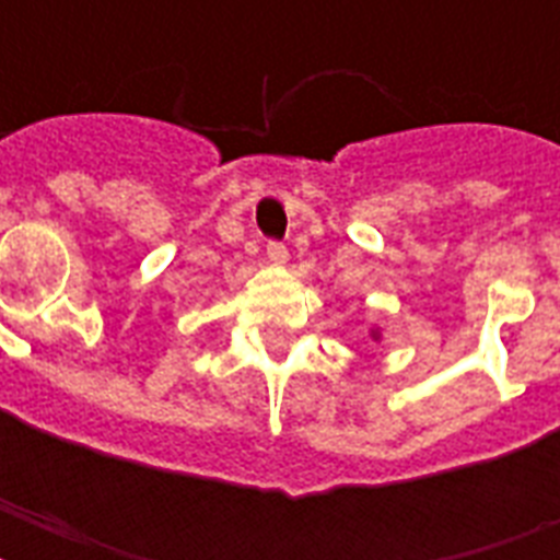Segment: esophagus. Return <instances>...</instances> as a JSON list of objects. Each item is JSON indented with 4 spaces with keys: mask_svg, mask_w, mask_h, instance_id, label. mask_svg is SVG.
<instances>
[{
    "mask_svg": "<svg viewBox=\"0 0 560 560\" xmlns=\"http://www.w3.org/2000/svg\"><path fill=\"white\" fill-rule=\"evenodd\" d=\"M267 258H270L272 264H284L288 261V246L279 244V241H270V244H267Z\"/></svg>",
    "mask_w": 560,
    "mask_h": 560,
    "instance_id": "1",
    "label": "esophagus"
}]
</instances>
